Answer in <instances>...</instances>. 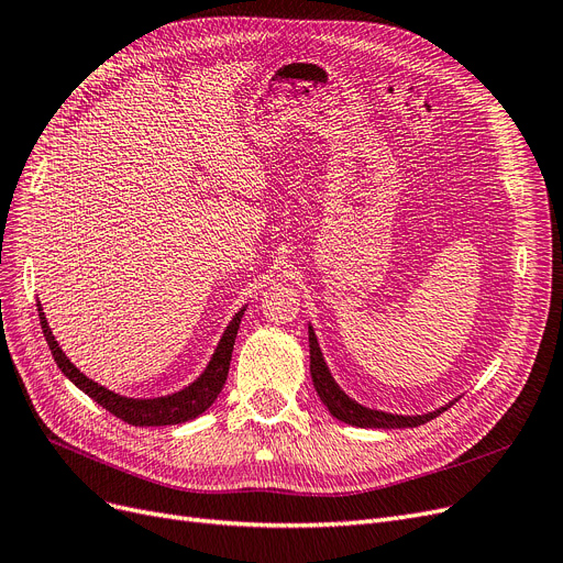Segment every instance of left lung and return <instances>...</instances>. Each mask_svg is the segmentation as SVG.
I'll use <instances>...</instances> for the list:
<instances>
[{"label":"left lung","instance_id":"1","mask_svg":"<svg viewBox=\"0 0 563 563\" xmlns=\"http://www.w3.org/2000/svg\"><path fill=\"white\" fill-rule=\"evenodd\" d=\"M308 342H310V375H312V384L317 396L329 407L331 417H335L338 421H345L350 426L356 428H417L423 426L428 421H432L439 413L446 411L451 405L423 413V417H398V413H386V411H377V409H368L358 402H354L350 396H345L340 390V386L333 382L327 363L322 358L320 345H317V338L312 333V329H308Z\"/></svg>","mask_w":563,"mask_h":563}]
</instances>
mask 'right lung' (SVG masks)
I'll return each instance as SVG.
<instances>
[{
	"mask_svg": "<svg viewBox=\"0 0 563 563\" xmlns=\"http://www.w3.org/2000/svg\"><path fill=\"white\" fill-rule=\"evenodd\" d=\"M36 306H38V320H41L43 335L47 340V345H51V352H53V356L59 365V371L80 390H85L89 398L99 402L103 409H108L110 413H114L117 419L126 421L131 426H177V423H184V421L200 417L202 411H207L213 405V400L218 398V394L223 390V384L228 379L232 350H234V338H236V331H239V322L243 317V310H246V308H243L234 314V320L225 329L221 342H218L213 358L209 361L207 371L198 377V382H192L190 386H186L184 390H179V394H173V396L152 398V400H133V398L117 396V394H112V390L103 388L101 384H96L89 377H85L76 368V365H73L66 358V354L59 350L51 327H47L45 314L41 312L43 310L41 303H36Z\"/></svg>",
	"mask_w": 563,
	"mask_h": 563,
	"instance_id": "add662e5",
	"label": "right lung"
}]
</instances>
